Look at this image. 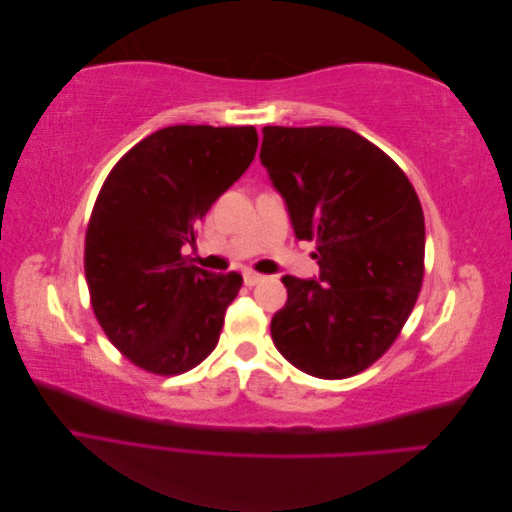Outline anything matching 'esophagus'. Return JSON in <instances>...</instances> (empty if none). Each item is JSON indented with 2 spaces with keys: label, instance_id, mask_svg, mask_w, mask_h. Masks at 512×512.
<instances>
[{
  "label": "esophagus",
  "instance_id": "esophagus-1",
  "mask_svg": "<svg viewBox=\"0 0 512 512\" xmlns=\"http://www.w3.org/2000/svg\"><path fill=\"white\" fill-rule=\"evenodd\" d=\"M262 277H265V275H260L256 271H245L243 273V282H245V286H256L258 282H262Z\"/></svg>",
  "mask_w": 512,
  "mask_h": 512
}]
</instances>
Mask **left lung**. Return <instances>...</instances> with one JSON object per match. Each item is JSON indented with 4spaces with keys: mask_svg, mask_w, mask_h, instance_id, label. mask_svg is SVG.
<instances>
[{
    "mask_svg": "<svg viewBox=\"0 0 512 512\" xmlns=\"http://www.w3.org/2000/svg\"><path fill=\"white\" fill-rule=\"evenodd\" d=\"M260 162L297 239L316 241L320 273L284 275L271 320L284 359L342 380L391 348L423 284L425 220L408 177L348 128H262Z\"/></svg>",
    "mask_w": 512,
    "mask_h": 512,
    "instance_id": "1",
    "label": "left lung"
}]
</instances>
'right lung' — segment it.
Wrapping results in <instances>:
<instances>
[{
	"label": "right lung",
	"instance_id": "1",
	"mask_svg": "<svg viewBox=\"0 0 512 512\" xmlns=\"http://www.w3.org/2000/svg\"><path fill=\"white\" fill-rule=\"evenodd\" d=\"M256 147L252 126H170L134 145L102 185L85 235L91 307L111 344L151 374H183L218 346L243 277L194 267L181 247Z\"/></svg>",
	"mask_w": 512,
	"mask_h": 512
}]
</instances>
